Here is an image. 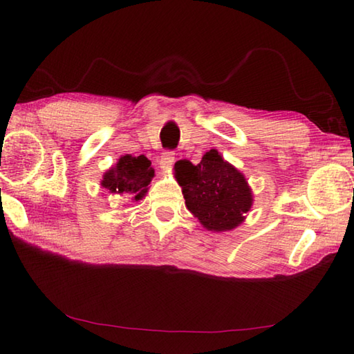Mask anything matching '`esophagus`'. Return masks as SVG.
Here are the masks:
<instances>
[{
  "mask_svg": "<svg viewBox=\"0 0 354 354\" xmlns=\"http://www.w3.org/2000/svg\"><path fill=\"white\" fill-rule=\"evenodd\" d=\"M173 162H175V152H173V150H165V152L161 155V160H160L161 169H164V170L170 169Z\"/></svg>",
  "mask_w": 354,
  "mask_h": 354,
  "instance_id": "obj_1",
  "label": "esophagus"
}]
</instances>
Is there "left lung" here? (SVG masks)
Listing matches in <instances>:
<instances>
[{
	"label": "left lung",
	"instance_id": "obj_1",
	"mask_svg": "<svg viewBox=\"0 0 354 354\" xmlns=\"http://www.w3.org/2000/svg\"><path fill=\"white\" fill-rule=\"evenodd\" d=\"M185 205L209 231L236 228L250 212L252 194L245 176L212 149L199 164H175Z\"/></svg>",
	"mask_w": 354,
	"mask_h": 354
}]
</instances>
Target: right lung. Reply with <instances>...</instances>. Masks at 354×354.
Returning <instances> with one entry per match:
<instances>
[{
    "instance_id": "obj_1",
    "label": "right lung",
    "mask_w": 354,
    "mask_h": 354,
    "mask_svg": "<svg viewBox=\"0 0 354 354\" xmlns=\"http://www.w3.org/2000/svg\"><path fill=\"white\" fill-rule=\"evenodd\" d=\"M153 175L152 162L145 155H124L115 167L104 173L102 185L112 193L131 194L135 201H140L147 193V185Z\"/></svg>"
}]
</instances>
